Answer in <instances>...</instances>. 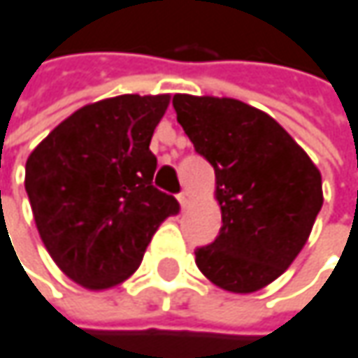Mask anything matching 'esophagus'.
I'll return each mask as SVG.
<instances>
[{"label":"esophagus","instance_id":"obj_1","mask_svg":"<svg viewBox=\"0 0 358 358\" xmlns=\"http://www.w3.org/2000/svg\"><path fill=\"white\" fill-rule=\"evenodd\" d=\"M190 200H192V194H190L188 190H182L178 194V202L182 204V208H186V206L190 204Z\"/></svg>","mask_w":358,"mask_h":358}]
</instances>
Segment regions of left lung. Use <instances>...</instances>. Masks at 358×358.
<instances>
[{
	"mask_svg": "<svg viewBox=\"0 0 358 358\" xmlns=\"http://www.w3.org/2000/svg\"><path fill=\"white\" fill-rule=\"evenodd\" d=\"M178 123L215 168L222 227L194 251L199 269L227 292L251 294L298 257L322 208V176L267 113L237 99L174 95Z\"/></svg>",
	"mask_w": 358,
	"mask_h": 358,
	"instance_id": "obj_1",
	"label": "left lung"
}]
</instances>
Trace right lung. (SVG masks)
<instances>
[{
    "instance_id": "right-lung-1",
    "label": "right lung",
    "mask_w": 358,
    "mask_h": 358,
    "mask_svg": "<svg viewBox=\"0 0 358 358\" xmlns=\"http://www.w3.org/2000/svg\"><path fill=\"white\" fill-rule=\"evenodd\" d=\"M170 95H121L64 119L26 162L34 221L56 265L76 284L127 280L164 219L178 215L154 186L150 150Z\"/></svg>"
}]
</instances>
